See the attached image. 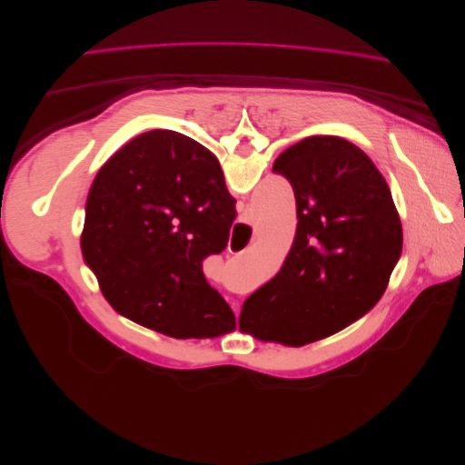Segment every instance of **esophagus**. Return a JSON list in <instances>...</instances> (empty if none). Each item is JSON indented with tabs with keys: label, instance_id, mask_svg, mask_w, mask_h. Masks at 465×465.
<instances>
[{
	"label": "esophagus",
	"instance_id": "1",
	"mask_svg": "<svg viewBox=\"0 0 465 465\" xmlns=\"http://www.w3.org/2000/svg\"><path fill=\"white\" fill-rule=\"evenodd\" d=\"M232 308H234V312H236V314H240V302H238V301H236V302H232Z\"/></svg>",
	"mask_w": 465,
	"mask_h": 465
}]
</instances>
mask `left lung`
Masks as SVG:
<instances>
[{"mask_svg": "<svg viewBox=\"0 0 465 465\" xmlns=\"http://www.w3.org/2000/svg\"><path fill=\"white\" fill-rule=\"evenodd\" d=\"M272 172L293 187L297 232L280 272L242 304L238 323L261 341L302 346L379 302L401 255L403 229L382 173L342 138H304Z\"/></svg>", "mask_w": 465, "mask_h": 465, "instance_id": "1", "label": "left lung"}]
</instances>
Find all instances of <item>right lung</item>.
<instances>
[{
  "mask_svg": "<svg viewBox=\"0 0 465 465\" xmlns=\"http://www.w3.org/2000/svg\"><path fill=\"white\" fill-rule=\"evenodd\" d=\"M234 204L212 151L180 132H145L96 173L83 257L132 322L173 339H213L236 320L203 261L225 250Z\"/></svg>",
  "mask_w": 465,
  "mask_h": 465,
  "instance_id": "1",
  "label": "right lung"
}]
</instances>
